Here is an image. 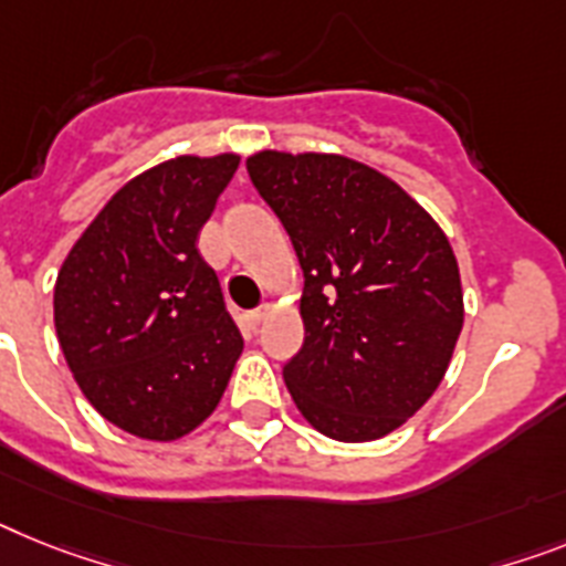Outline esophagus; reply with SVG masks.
I'll list each match as a JSON object with an SVG mask.
<instances>
[{
  "label": "esophagus",
  "instance_id": "obj_1",
  "mask_svg": "<svg viewBox=\"0 0 566 566\" xmlns=\"http://www.w3.org/2000/svg\"><path fill=\"white\" fill-rule=\"evenodd\" d=\"M268 313H270L268 305H261V307H255V311L244 313V325H247V327H259L261 322L268 319Z\"/></svg>",
  "mask_w": 566,
  "mask_h": 566
}]
</instances>
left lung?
I'll return each mask as SVG.
<instances>
[{"mask_svg": "<svg viewBox=\"0 0 566 566\" xmlns=\"http://www.w3.org/2000/svg\"><path fill=\"white\" fill-rule=\"evenodd\" d=\"M247 172L305 273L284 382L313 429L365 443L437 391L463 327L452 244L391 178L342 155L255 151Z\"/></svg>", "mask_w": 566, "mask_h": 566, "instance_id": "8db88e82", "label": "left lung"}]
</instances>
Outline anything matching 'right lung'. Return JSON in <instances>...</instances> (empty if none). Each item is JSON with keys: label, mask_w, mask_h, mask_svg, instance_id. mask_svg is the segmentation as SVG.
<instances>
[{"label": "right lung", "mask_w": 566, "mask_h": 566, "mask_svg": "<svg viewBox=\"0 0 566 566\" xmlns=\"http://www.w3.org/2000/svg\"><path fill=\"white\" fill-rule=\"evenodd\" d=\"M239 160L180 155L132 178L56 275V339L80 391L144 440L169 443L201 426L244 348L195 244Z\"/></svg>", "instance_id": "add662e5"}]
</instances>
